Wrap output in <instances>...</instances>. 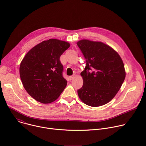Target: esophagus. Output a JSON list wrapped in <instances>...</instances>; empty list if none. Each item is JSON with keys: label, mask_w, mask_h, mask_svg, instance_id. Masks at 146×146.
Returning a JSON list of instances; mask_svg holds the SVG:
<instances>
[{"label": "esophagus", "mask_w": 146, "mask_h": 146, "mask_svg": "<svg viewBox=\"0 0 146 146\" xmlns=\"http://www.w3.org/2000/svg\"><path fill=\"white\" fill-rule=\"evenodd\" d=\"M74 76H69V79H70V80H73V79L74 78Z\"/></svg>", "instance_id": "esophagus-1"}]
</instances>
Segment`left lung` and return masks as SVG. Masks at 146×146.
Here are the masks:
<instances>
[{"mask_svg": "<svg viewBox=\"0 0 146 146\" xmlns=\"http://www.w3.org/2000/svg\"><path fill=\"white\" fill-rule=\"evenodd\" d=\"M77 44L86 60L78 97L90 106L105 105L115 96L125 78L122 60L113 48L100 41L83 39Z\"/></svg>", "mask_w": 146, "mask_h": 146, "instance_id": "obj_1", "label": "left lung"}]
</instances>
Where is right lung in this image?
<instances>
[{
	"label": "right lung",
	"instance_id": "add662e5",
	"mask_svg": "<svg viewBox=\"0 0 146 146\" xmlns=\"http://www.w3.org/2000/svg\"><path fill=\"white\" fill-rule=\"evenodd\" d=\"M65 41L51 38L30 50L21 61L19 75L27 92L47 104L56 100L67 85L59 58L69 47Z\"/></svg>",
	"mask_w": 146,
	"mask_h": 146
}]
</instances>
